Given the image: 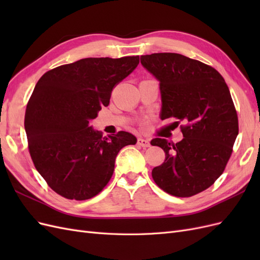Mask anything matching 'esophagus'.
I'll return each mask as SVG.
<instances>
[{
  "label": "esophagus",
  "mask_w": 260,
  "mask_h": 260,
  "mask_svg": "<svg viewBox=\"0 0 260 260\" xmlns=\"http://www.w3.org/2000/svg\"><path fill=\"white\" fill-rule=\"evenodd\" d=\"M138 145L142 146V147H148V146H151V144H149V141L146 140V139H143V138H139V139H138Z\"/></svg>",
  "instance_id": "obj_1"
}]
</instances>
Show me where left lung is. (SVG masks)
<instances>
[{
	"label": "left lung",
	"mask_w": 260,
	"mask_h": 260,
	"mask_svg": "<svg viewBox=\"0 0 260 260\" xmlns=\"http://www.w3.org/2000/svg\"><path fill=\"white\" fill-rule=\"evenodd\" d=\"M141 64L159 81L161 120L175 117L185 123L180 142L151 141L166 154L152 177L168 194L190 198L221 176L239 135L229 88L215 68L181 54L142 55Z\"/></svg>",
	"instance_id": "left-lung-1"
}]
</instances>
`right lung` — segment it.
Wrapping results in <instances>:
<instances>
[{
	"instance_id": "obj_1",
	"label": "right lung",
	"mask_w": 260,
	"mask_h": 260,
	"mask_svg": "<svg viewBox=\"0 0 260 260\" xmlns=\"http://www.w3.org/2000/svg\"><path fill=\"white\" fill-rule=\"evenodd\" d=\"M138 65L139 56L82 58L39 79L25 130L36 169L57 194L77 201L95 196L111 180L118 152L137 143L125 131L103 137L90 122Z\"/></svg>"
}]
</instances>
